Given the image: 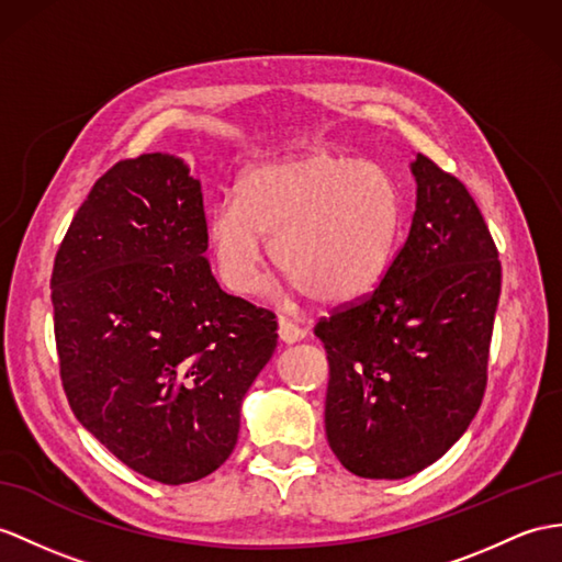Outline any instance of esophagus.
Listing matches in <instances>:
<instances>
[{"label": "esophagus", "mask_w": 562, "mask_h": 562, "mask_svg": "<svg viewBox=\"0 0 562 562\" xmlns=\"http://www.w3.org/2000/svg\"><path fill=\"white\" fill-rule=\"evenodd\" d=\"M307 334H305V328L303 326H297V324H293L291 319H279V338H281V344H285V346H293V344H300V340H303Z\"/></svg>", "instance_id": "obj_1"}]
</instances>
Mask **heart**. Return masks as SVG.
I'll list each match as a JSON object with an SVG mask.
<instances>
[{
  "mask_svg": "<svg viewBox=\"0 0 562 562\" xmlns=\"http://www.w3.org/2000/svg\"><path fill=\"white\" fill-rule=\"evenodd\" d=\"M401 226L403 193L386 169L319 149L248 171L238 195L212 204L207 238L231 291L257 289L265 238H271L269 252L285 283L338 305L384 279Z\"/></svg>",
  "mask_w": 562,
  "mask_h": 562,
  "instance_id": "heart-1",
  "label": "heart"
}]
</instances>
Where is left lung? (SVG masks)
I'll use <instances>...</instances> for the list:
<instances>
[{"label": "left lung", "instance_id": "8db88e82", "mask_svg": "<svg viewBox=\"0 0 562 562\" xmlns=\"http://www.w3.org/2000/svg\"><path fill=\"white\" fill-rule=\"evenodd\" d=\"M415 214L384 279L314 326L328 360L326 439L346 470L405 479L482 405L501 295L498 250L456 176L415 155Z\"/></svg>", "mask_w": 562, "mask_h": 562}]
</instances>
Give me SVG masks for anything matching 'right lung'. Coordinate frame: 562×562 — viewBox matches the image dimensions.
I'll list each match as a JSON object with an SVG mask.
<instances>
[{
    "label": "right lung",
    "mask_w": 562,
    "mask_h": 562,
    "mask_svg": "<svg viewBox=\"0 0 562 562\" xmlns=\"http://www.w3.org/2000/svg\"><path fill=\"white\" fill-rule=\"evenodd\" d=\"M202 186L176 155L119 161L92 186L52 271L61 381L78 422L159 484L234 453L277 317L228 295L207 259Z\"/></svg>",
    "instance_id": "obj_1"
}]
</instances>
